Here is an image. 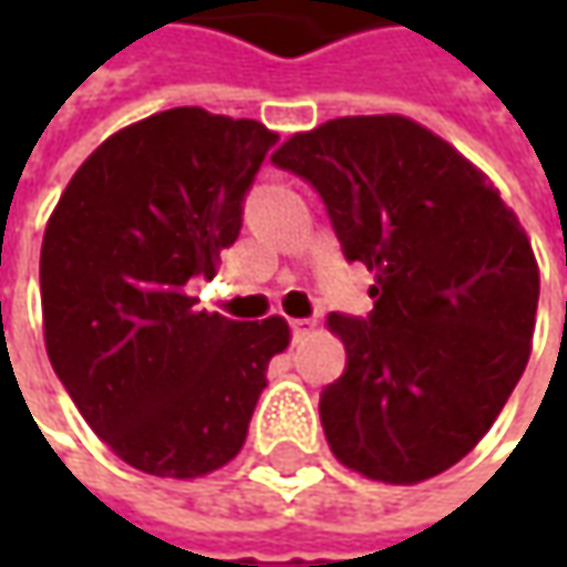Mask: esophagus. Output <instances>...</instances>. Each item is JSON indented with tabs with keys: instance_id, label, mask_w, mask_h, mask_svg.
Wrapping results in <instances>:
<instances>
[{
	"instance_id": "34e87169",
	"label": "esophagus",
	"mask_w": 567,
	"mask_h": 567,
	"mask_svg": "<svg viewBox=\"0 0 567 567\" xmlns=\"http://www.w3.org/2000/svg\"><path fill=\"white\" fill-rule=\"evenodd\" d=\"M290 324H293V338L296 340L306 338V334H309V331L316 328V321H312V318H293Z\"/></svg>"
}]
</instances>
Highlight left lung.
I'll return each mask as SVG.
<instances>
[{"label":"left lung","mask_w":567,"mask_h":567,"mask_svg":"<svg viewBox=\"0 0 567 567\" xmlns=\"http://www.w3.org/2000/svg\"><path fill=\"white\" fill-rule=\"evenodd\" d=\"M324 198L350 261L375 271L369 321L328 316L347 372L321 391L340 464L432 480L489 432L530 360L539 268L483 169L420 122L340 116L271 157Z\"/></svg>","instance_id":"1"}]
</instances>
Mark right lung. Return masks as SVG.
<instances>
[{
  "label": "right lung",
  "instance_id": "obj_1",
  "mask_svg": "<svg viewBox=\"0 0 567 567\" xmlns=\"http://www.w3.org/2000/svg\"><path fill=\"white\" fill-rule=\"evenodd\" d=\"M277 132L176 106L113 132L78 166L40 249L43 340L87 425L128 467L198 480L249 435L287 318L198 309L243 227Z\"/></svg>",
  "mask_w": 567,
  "mask_h": 567
}]
</instances>
